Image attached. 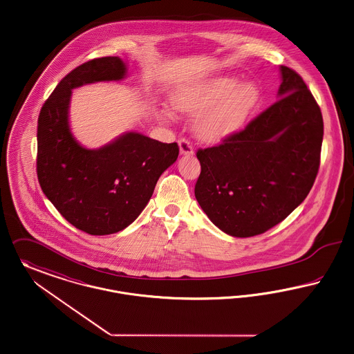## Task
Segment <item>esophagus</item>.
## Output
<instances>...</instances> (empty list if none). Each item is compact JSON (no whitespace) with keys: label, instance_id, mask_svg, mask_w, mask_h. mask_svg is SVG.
Wrapping results in <instances>:
<instances>
[{"label":"esophagus","instance_id":"34e87169","mask_svg":"<svg viewBox=\"0 0 354 354\" xmlns=\"http://www.w3.org/2000/svg\"><path fill=\"white\" fill-rule=\"evenodd\" d=\"M178 147H180V153H181L183 156H192V154L194 153L190 141L186 140V138H181V140L178 141Z\"/></svg>","mask_w":354,"mask_h":354}]
</instances>
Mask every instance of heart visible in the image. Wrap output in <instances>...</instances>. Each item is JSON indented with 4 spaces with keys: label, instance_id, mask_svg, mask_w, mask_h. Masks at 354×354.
I'll return each instance as SVG.
<instances>
[{
    "label": "heart",
    "instance_id": "b5f03b06",
    "mask_svg": "<svg viewBox=\"0 0 354 354\" xmlns=\"http://www.w3.org/2000/svg\"><path fill=\"white\" fill-rule=\"evenodd\" d=\"M260 98L253 82L239 85L236 77H218L176 92V109L196 115V134L206 142H220L241 129Z\"/></svg>",
    "mask_w": 354,
    "mask_h": 354
}]
</instances>
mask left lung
<instances>
[{
	"mask_svg": "<svg viewBox=\"0 0 354 354\" xmlns=\"http://www.w3.org/2000/svg\"><path fill=\"white\" fill-rule=\"evenodd\" d=\"M279 71L277 102L223 144L197 151L196 198L233 237H253L283 221L306 198L319 168L321 109L301 75Z\"/></svg>",
	"mask_w": 354,
	"mask_h": 354,
	"instance_id": "left-lung-1",
	"label": "left lung"
}]
</instances>
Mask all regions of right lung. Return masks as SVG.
Listing matches in <instances>:
<instances>
[{"label":"right lung","instance_id":"right-lung-1","mask_svg":"<svg viewBox=\"0 0 354 354\" xmlns=\"http://www.w3.org/2000/svg\"><path fill=\"white\" fill-rule=\"evenodd\" d=\"M125 75L127 65L120 57L91 59L59 81L38 115L41 189L68 223L93 236L129 226L180 151L177 142L164 144L136 131L124 133L100 149L78 144L69 127L72 91Z\"/></svg>","mask_w":354,"mask_h":354}]
</instances>
